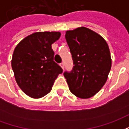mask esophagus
I'll return each instance as SVG.
<instances>
[{
  "label": "esophagus",
  "mask_w": 129,
  "mask_h": 129,
  "mask_svg": "<svg viewBox=\"0 0 129 129\" xmlns=\"http://www.w3.org/2000/svg\"><path fill=\"white\" fill-rule=\"evenodd\" d=\"M60 66H61V67L63 68V70L64 69V63H63V62H62L61 63H60Z\"/></svg>",
  "instance_id": "obj_1"
}]
</instances>
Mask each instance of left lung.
Segmentation results:
<instances>
[{
	"instance_id": "1",
	"label": "left lung",
	"mask_w": 129,
	"mask_h": 129,
	"mask_svg": "<svg viewBox=\"0 0 129 129\" xmlns=\"http://www.w3.org/2000/svg\"><path fill=\"white\" fill-rule=\"evenodd\" d=\"M74 66L63 73L70 92L81 99L92 97L108 79L111 68L108 45L100 34L81 27L66 32Z\"/></svg>"
}]
</instances>
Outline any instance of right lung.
Masks as SVG:
<instances>
[{"label": "right lung", "mask_w": 129, "mask_h": 129, "mask_svg": "<svg viewBox=\"0 0 129 129\" xmlns=\"http://www.w3.org/2000/svg\"><path fill=\"white\" fill-rule=\"evenodd\" d=\"M59 32H35L16 45L12 68L18 86L27 95L41 98L51 91L62 68L54 61L52 44L59 39Z\"/></svg>", "instance_id": "add662e5"}]
</instances>
